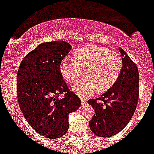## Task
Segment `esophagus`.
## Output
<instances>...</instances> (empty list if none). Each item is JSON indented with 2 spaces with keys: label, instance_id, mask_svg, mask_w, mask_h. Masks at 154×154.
I'll return each instance as SVG.
<instances>
[{
  "label": "esophagus",
  "instance_id": "esophagus-1",
  "mask_svg": "<svg viewBox=\"0 0 154 154\" xmlns=\"http://www.w3.org/2000/svg\"><path fill=\"white\" fill-rule=\"evenodd\" d=\"M81 101H82V106H85V105L87 104V100H86V99H82V98Z\"/></svg>",
  "mask_w": 154,
  "mask_h": 154
}]
</instances>
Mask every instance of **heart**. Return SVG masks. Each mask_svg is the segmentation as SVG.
Masks as SVG:
<instances>
[{
	"label": "heart",
	"instance_id": "obj_1",
	"mask_svg": "<svg viewBox=\"0 0 154 154\" xmlns=\"http://www.w3.org/2000/svg\"><path fill=\"white\" fill-rule=\"evenodd\" d=\"M73 60L65 59L60 64L62 77L69 83L75 82L85 72V79L73 85V91L82 98L95 92H105L112 86L122 70V59L116 51L107 48L87 45L74 54Z\"/></svg>",
	"mask_w": 154,
	"mask_h": 154
}]
</instances>
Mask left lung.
<instances>
[{
	"label": "left lung",
	"mask_w": 154,
	"mask_h": 154,
	"mask_svg": "<svg viewBox=\"0 0 154 154\" xmlns=\"http://www.w3.org/2000/svg\"><path fill=\"white\" fill-rule=\"evenodd\" d=\"M119 49L123 55V67L118 79L100 97L88 100L95 109L89 127L100 137H112L125 128L133 117L138 103V69L123 49Z\"/></svg>",
	"instance_id": "1"
}]
</instances>
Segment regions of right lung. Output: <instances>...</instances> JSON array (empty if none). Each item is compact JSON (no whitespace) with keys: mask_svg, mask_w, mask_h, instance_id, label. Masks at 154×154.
Instances as JSON below:
<instances>
[{"mask_svg":"<svg viewBox=\"0 0 154 154\" xmlns=\"http://www.w3.org/2000/svg\"><path fill=\"white\" fill-rule=\"evenodd\" d=\"M71 45L64 41L44 42L25 55L17 71V102L24 118L40 135L62 137L69 127V114L78 109L81 100L69 89L60 64ZM60 94L63 98H58Z\"/></svg>","mask_w":154,"mask_h":154,"instance_id":"right-lung-1","label":"right lung"}]
</instances>
